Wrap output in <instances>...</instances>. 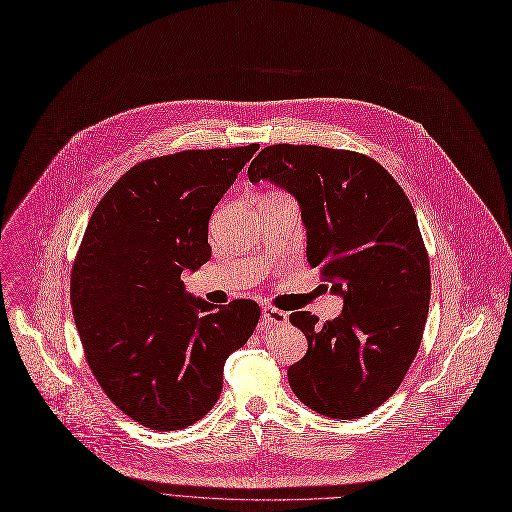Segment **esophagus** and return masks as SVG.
Here are the masks:
<instances>
[{
	"mask_svg": "<svg viewBox=\"0 0 512 512\" xmlns=\"http://www.w3.org/2000/svg\"><path fill=\"white\" fill-rule=\"evenodd\" d=\"M287 322V313L281 309H274L270 305L262 307V330H270L272 326H283Z\"/></svg>",
	"mask_w": 512,
	"mask_h": 512,
	"instance_id": "1",
	"label": "esophagus"
}]
</instances>
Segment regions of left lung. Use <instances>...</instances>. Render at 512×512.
<instances>
[{"label": "left lung", "instance_id": "1", "mask_svg": "<svg viewBox=\"0 0 512 512\" xmlns=\"http://www.w3.org/2000/svg\"><path fill=\"white\" fill-rule=\"evenodd\" d=\"M291 192L307 233V262L338 318L293 311L307 352L289 367L295 396L328 418H361L393 396L410 369L428 316L430 268L402 186L371 157L318 145H270L248 168Z\"/></svg>", "mask_w": 512, "mask_h": 512}]
</instances>
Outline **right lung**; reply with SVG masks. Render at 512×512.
<instances>
[{"mask_svg":"<svg viewBox=\"0 0 512 512\" xmlns=\"http://www.w3.org/2000/svg\"><path fill=\"white\" fill-rule=\"evenodd\" d=\"M258 145L153 157L94 209L71 270V307L88 365L110 402L151 430H180L219 400L223 365L260 307L211 305L180 274L211 258L209 219Z\"/></svg>","mask_w":512,"mask_h":512,"instance_id":"1","label":"right lung"}]
</instances>
